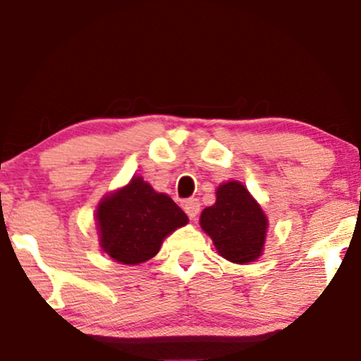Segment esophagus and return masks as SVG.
<instances>
[{
  "mask_svg": "<svg viewBox=\"0 0 361 361\" xmlns=\"http://www.w3.org/2000/svg\"><path fill=\"white\" fill-rule=\"evenodd\" d=\"M183 209H185V212L188 214V217L193 219V221H195L198 212H200V202H198L197 198H190V200L185 202Z\"/></svg>",
  "mask_w": 361,
  "mask_h": 361,
  "instance_id": "obj_1",
  "label": "esophagus"
}]
</instances>
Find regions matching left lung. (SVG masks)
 <instances>
[{
  "instance_id": "8db88e82",
  "label": "left lung",
  "mask_w": 361,
  "mask_h": 361,
  "mask_svg": "<svg viewBox=\"0 0 361 361\" xmlns=\"http://www.w3.org/2000/svg\"><path fill=\"white\" fill-rule=\"evenodd\" d=\"M200 226L210 235L219 255L231 263H251L263 255L268 219L239 181L219 185L215 204L204 209Z\"/></svg>"
}]
</instances>
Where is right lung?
<instances>
[{
    "mask_svg": "<svg viewBox=\"0 0 361 361\" xmlns=\"http://www.w3.org/2000/svg\"><path fill=\"white\" fill-rule=\"evenodd\" d=\"M185 224L188 217L183 210L140 176L106 195L97 209L102 250L123 264L154 258L164 238Z\"/></svg>",
    "mask_w": 361,
    "mask_h": 361,
    "instance_id": "obj_1",
    "label": "right lung"
}]
</instances>
